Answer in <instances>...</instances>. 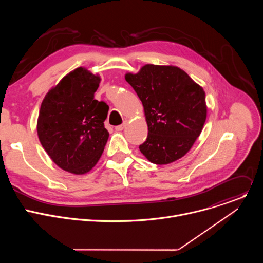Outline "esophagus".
Returning <instances> with one entry per match:
<instances>
[{"mask_svg": "<svg viewBox=\"0 0 263 263\" xmlns=\"http://www.w3.org/2000/svg\"><path fill=\"white\" fill-rule=\"evenodd\" d=\"M125 126H126V123H124L123 125H119V126H116V128H115V129H116L117 131H122V130L125 128Z\"/></svg>", "mask_w": 263, "mask_h": 263, "instance_id": "1", "label": "esophagus"}]
</instances>
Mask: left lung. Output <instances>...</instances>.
<instances>
[{"label":"left lung","mask_w":263,"mask_h":263,"mask_svg":"<svg viewBox=\"0 0 263 263\" xmlns=\"http://www.w3.org/2000/svg\"><path fill=\"white\" fill-rule=\"evenodd\" d=\"M126 81L142 102L147 137L139 145L145 158L168 164L183 157L200 136L207 117L205 92L184 70L145 64Z\"/></svg>","instance_id":"1"}]
</instances>
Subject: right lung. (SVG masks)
Returning a JSON list of instances; mask_svg holds the SVG:
<instances>
[{"instance_id": "obj_1", "label": "right lung", "mask_w": 263, "mask_h": 263, "mask_svg": "<svg viewBox=\"0 0 263 263\" xmlns=\"http://www.w3.org/2000/svg\"><path fill=\"white\" fill-rule=\"evenodd\" d=\"M100 77L84 67L67 73L45 97L37 134L51 159L62 170L82 175L99 161L109 133V107L95 100Z\"/></svg>"}]
</instances>
